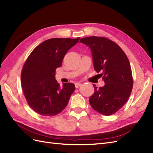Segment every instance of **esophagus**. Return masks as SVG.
Wrapping results in <instances>:
<instances>
[{
	"label": "esophagus",
	"mask_w": 153,
	"mask_h": 153,
	"mask_svg": "<svg viewBox=\"0 0 153 153\" xmlns=\"http://www.w3.org/2000/svg\"><path fill=\"white\" fill-rule=\"evenodd\" d=\"M81 85H82V84H81V83L77 82V83H76V84H75V87H76V88H78V87H79Z\"/></svg>",
	"instance_id": "obj_1"
}]
</instances>
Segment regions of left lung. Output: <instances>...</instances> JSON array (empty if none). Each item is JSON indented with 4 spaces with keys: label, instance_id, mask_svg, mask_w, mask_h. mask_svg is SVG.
Masks as SVG:
<instances>
[{
    "label": "left lung",
    "instance_id": "1",
    "mask_svg": "<svg viewBox=\"0 0 153 153\" xmlns=\"http://www.w3.org/2000/svg\"><path fill=\"white\" fill-rule=\"evenodd\" d=\"M80 43L89 47L95 70L105 83L98 89L95 84L89 103L104 115L115 114L126 103L133 88L131 69L128 59L119 46L103 37L82 38Z\"/></svg>",
    "mask_w": 153,
    "mask_h": 153
}]
</instances>
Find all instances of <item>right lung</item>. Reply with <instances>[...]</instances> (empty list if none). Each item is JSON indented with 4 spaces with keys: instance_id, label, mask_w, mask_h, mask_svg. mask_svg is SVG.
Here are the masks:
<instances>
[{
    "instance_id": "1",
    "label": "right lung",
    "mask_w": 153,
    "mask_h": 153,
    "mask_svg": "<svg viewBox=\"0 0 153 153\" xmlns=\"http://www.w3.org/2000/svg\"><path fill=\"white\" fill-rule=\"evenodd\" d=\"M80 39H47L27 58L21 73L22 87L27 103L36 113L53 116L66 108L75 86L71 83L60 86L55 80V70L62 66L68 51Z\"/></svg>"
}]
</instances>
